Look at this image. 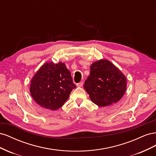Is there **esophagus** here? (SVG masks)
<instances>
[{"label":"esophagus","instance_id":"34e87169","mask_svg":"<svg viewBox=\"0 0 156 156\" xmlns=\"http://www.w3.org/2000/svg\"><path fill=\"white\" fill-rule=\"evenodd\" d=\"M83 81L80 82V83H79L77 84V86L79 87H83Z\"/></svg>","mask_w":156,"mask_h":156}]
</instances>
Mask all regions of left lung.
Segmentation results:
<instances>
[{
  "label": "left lung",
  "mask_w": 156,
  "mask_h": 156,
  "mask_svg": "<svg viewBox=\"0 0 156 156\" xmlns=\"http://www.w3.org/2000/svg\"><path fill=\"white\" fill-rule=\"evenodd\" d=\"M84 90L92 102L105 107L119 101L126 90L124 75L107 60H100L90 66V74L84 82Z\"/></svg>",
  "instance_id": "1"
}]
</instances>
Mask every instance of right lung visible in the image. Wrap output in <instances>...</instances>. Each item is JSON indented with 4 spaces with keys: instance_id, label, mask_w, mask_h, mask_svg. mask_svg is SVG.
Here are the masks:
<instances>
[{
    "instance_id": "1",
    "label": "right lung",
    "mask_w": 156,
    "mask_h": 156,
    "mask_svg": "<svg viewBox=\"0 0 156 156\" xmlns=\"http://www.w3.org/2000/svg\"><path fill=\"white\" fill-rule=\"evenodd\" d=\"M75 88L71 73L64 63L47 62L31 80L30 92L37 104L56 110L64 105Z\"/></svg>"
}]
</instances>
